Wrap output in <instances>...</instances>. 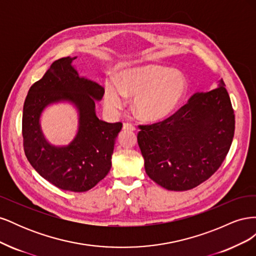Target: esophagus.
Returning a JSON list of instances; mask_svg holds the SVG:
<instances>
[{
    "mask_svg": "<svg viewBox=\"0 0 256 256\" xmlns=\"http://www.w3.org/2000/svg\"><path fill=\"white\" fill-rule=\"evenodd\" d=\"M122 129L124 130H130V131H134L136 127L132 125V124H129V122H124L122 124Z\"/></svg>",
    "mask_w": 256,
    "mask_h": 256,
    "instance_id": "obj_1",
    "label": "esophagus"
}]
</instances>
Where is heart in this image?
<instances>
[{"label":"heart","mask_w":256,"mask_h":256,"mask_svg":"<svg viewBox=\"0 0 256 256\" xmlns=\"http://www.w3.org/2000/svg\"><path fill=\"white\" fill-rule=\"evenodd\" d=\"M186 76L177 69L161 65H143L124 70L118 82L104 86V106L116 112L126 104L127 96L134 98V110L141 118L157 122L168 118L187 92Z\"/></svg>","instance_id":"obj_1"}]
</instances>
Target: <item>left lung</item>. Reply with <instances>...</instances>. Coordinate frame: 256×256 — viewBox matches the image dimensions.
Here are the masks:
<instances>
[{"label":"left lung","mask_w":256,"mask_h":256,"mask_svg":"<svg viewBox=\"0 0 256 256\" xmlns=\"http://www.w3.org/2000/svg\"><path fill=\"white\" fill-rule=\"evenodd\" d=\"M196 92L168 118L140 126L138 144L145 172L161 187L184 191L220 168L234 138L235 115L226 84Z\"/></svg>","instance_id":"left-lung-1"}]
</instances>
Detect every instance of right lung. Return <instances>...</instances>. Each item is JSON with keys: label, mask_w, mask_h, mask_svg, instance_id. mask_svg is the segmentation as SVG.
<instances>
[{"label": "right lung", "mask_w": 256, "mask_h": 256, "mask_svg": "<svg viewBox=\"0 0 256 256\" xmlns=\"http://www.w3.org/2000/svg\"><path fill=\"white\" fill-rule=\"evenodd\" d=\"M74 58L53 62L40 80L30 86L23 106L22 136L28 160L36 172L56 187L88 191L108 175L112 166L115 140L122 122H106L96 115V102L104 88L81 76ZM69 102L78 113V130L68 146H53L40 125L42 112L51 104Z\"/></svg>", "instance_id": "add662e5"}]
</instances>
